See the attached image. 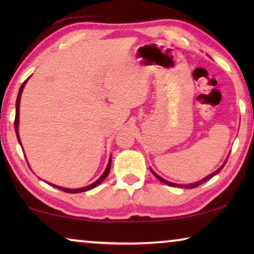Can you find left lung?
<instances>
[{
    "label": "left lung",
    "mask_w": 254,
    "mask_h": 254,
    "mask_svg": "<svg viewBox=\"0 0 254 254\" xmlns=\"http://www.w3.org/2000/svg\"><path fill=\"white\" fill-rule=\"evenodd\" d=\"M225 163H227V162H225ZM225 163H224V164H223V165H222V166H221V168H220V169H217V170H216V171H215V172H213V173H211V175H209V176H207V177H206V178H203L202 180H200V182H196V183L190 184V185H178V184H173V183H171V182H168V180L163 179V178H162V177H159V176L157 175V173H155L154 171H152V170H151V172H152V173H154V176L156 177V178H157L158 180H161V182H162V183H164V184H166V185H170V186H175V187H176V186H178V187H182V189H194V187H197V186H199V185H201V184H202V183H204V182H207V180H208V179H210V178H211V177L216 176V175H217V173H218V172H220L222 169H223V166L225 165Z\"/></svg>",
    "instance_id": "8db88e82"
}]
</instances>
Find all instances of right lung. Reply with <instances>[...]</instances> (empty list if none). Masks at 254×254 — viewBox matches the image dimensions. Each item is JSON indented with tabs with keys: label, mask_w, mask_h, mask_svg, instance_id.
<instances>
[{
	"label": "right lung",
	"mask_w": 254,
	"mask_h": 254,
	"mask_svg": "<svg viewBox=\"0 0 254 254\" xmlns=\"http://www.w3.org/2000/svg\"><path fill=\"white\" fill-rule=\"evenodd\" d=\"M27 79H29V78H27ZM27 79H26V81H24V83L22 84V86H20V88H19L18 96H17V99H16L15 130H16V136H17V140H18V142H19V144H20V145H22V143H20L19 133H18V124H19V103H20V96H22L23 89H24V86H25V83L27 82ZM110 170H111V158H110V161H109V164H107V166H106V170H105V171H104L103 175L100 176V178H99L98 180H96L95 183H92L91 185L85 186V187H82V189H76V190H72V189H64V187H61V186H57V185H54V184H51V185H52V186H54V187H57V189H59V190H64V192H67V193H81V192H85V190H89L95 189L96 186H98L100 183L104 182V180H105V178L107 177V175H109V173H110Z\"/></svg>",
	"instance_id": "add662e5"
}]
</instances>
